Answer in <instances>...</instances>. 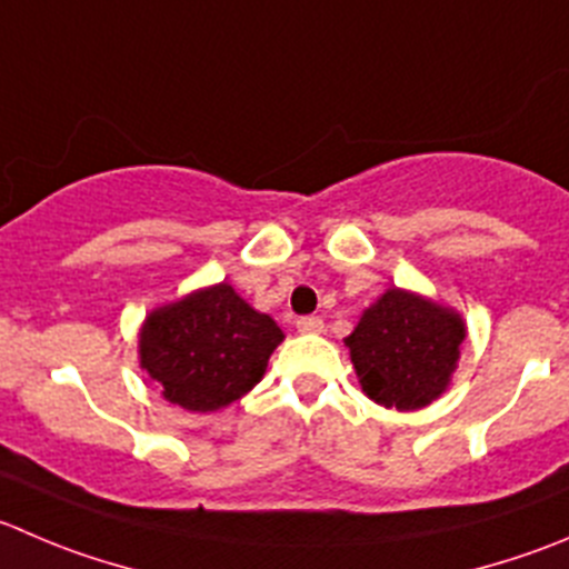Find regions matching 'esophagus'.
Segmentation results:
<instances>
[{
  "label": "esophagus",
  "instance_id": "obj_1",
  "mask_svg": "<svg viewBox=\"0 0 569 569\" xmlns=\"http://www.w3.org/2000/svg\"><path fill=\"white\" fill-rule=\"evenodd\" d=\"M296 329H299V332H321L323 321L318 316H305L296 321Z\"/></svg>",
  "mask_w": 569,
  "mask_h": 569
}]
</instances>
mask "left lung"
Masks as SVG:
<instances>
[{"mask_svg": "<svg viewBox=\"0 0 569 569\" xmlns=\"http://www.w3.org/2000/svg\"><path fill=\"white\" fill-rule=\"evenodd\" d=\"M467 323L450 307L391 288L343 340L362 393L377 405L419 410L450 388Z\"/></svg>", "mask_w": 569, "mask_h": 569, "instance_id": "1", "label": "left lung"}]
</instances>
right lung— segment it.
<instances>
[{"label":"right lung","instance_id":"obj_1","mask_svg":"<svg viewBox=\"0 0 569 569\" xmlns=\"http://www.w3.org/2000/svg\"><path fill=\"white\" fill-rule=\"evenodd\" d=\"M284 332L231 284L200 288L156 307L139 329V366L161 397L192 413H212L262 380Z\"/></svg>","mask_w":569,"mask_h":569}]
</instances>
